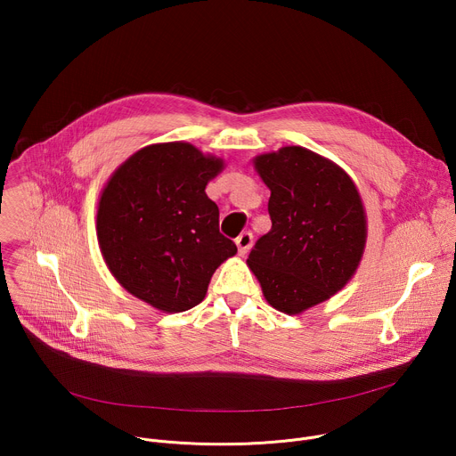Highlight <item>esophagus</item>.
<instances>
[{
    "mask_svg": "<svg viewBox=\"0 0 456 456\" xmlns=\"http://www.w3.org/2000/svg\"><path fill=\"white\" fill-rule=\"evenodd\" d=\"M252 245V232L250 231H243L238 238H236V247L240 254H247L248 248Z\"/></svg>",
    "mask_w": 456,
    "mask_h": 456,
    "instance_id": "1",
    "label": "esophagus"
}]
</instances>
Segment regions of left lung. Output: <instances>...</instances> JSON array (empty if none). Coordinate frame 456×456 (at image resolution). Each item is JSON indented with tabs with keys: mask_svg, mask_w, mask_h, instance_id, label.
<instances>
[{
	"mask_svg": "<svg viewBox=\"0 0 456 456\" xmlns=\"http://www.w3.org/2000/svg\"><path fill=\"white\" fill-rule=\"evenodd\" d=\"M271 189L273 229L252 247L247 265L265 299L299 314L341 290L366 243V216L352 178L301 146L254 159Z\"/></svg>",
	"mask_w": 456,
	"mask_h": 456,
	"instance_id": "left-lung-1",
	"label": "left lung"
}]
</instances>
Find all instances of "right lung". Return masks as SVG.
<instances>
[{
    "mask_svg": "<svg viewBox=\"0 0 456 456\" xmlns=\"http://www.w3.org/2000/svg\"><path fill=\"white\" fill-rule=\"evenodd\" d=\"M224 167L187 142L146 146L108 180L97 238L117 281L164 312L197 306L211 276L236 254L220 232L206 185Z\"/></svg>",
    "mask_w": 456,
    "mask_h": 456,
    "instance_id": "add662e5",
    "label": "right lung"
}]
</instances>
